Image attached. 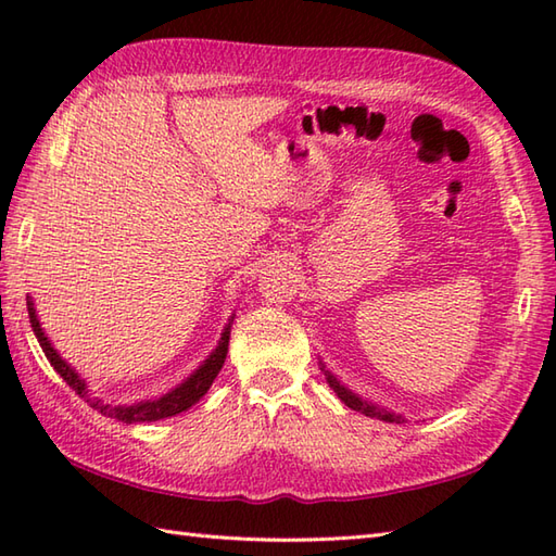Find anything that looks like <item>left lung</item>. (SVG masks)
<instances>
[{"mask_svg":"<svg viewBox=\"0 0 556 556\" xmlns=\"http://www.w3.org/2000/svg\"><path fill=\"white\" fill-rule=\"evenodd\" d=\"M327 380H329V384H332V389L334 392L339 394V399L344 401V404L349 406V408H353V410H361V413H365V416H372V418H380V420H387V422H394V420H401L399 416H392V413H387V410H377L375 406H370V404H363V401L358 399V396H353L349 389H344L341 387L332 375H327Z\"/></svg>","mask_w":556,"mask_h":556,"instance_id":"obj_1","label":"left lung"}]
</instances>
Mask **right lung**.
I'll use <instances>...</instances> for the list:
<instances>
[{"label":"right lung","mask_w":556,"mask_h":556,"mask_svg":"<svg viewBox=\"0 0 556 556\" xmlns=\"http://www.w3.org/2000/svg\"><path fill=\"white\" fill-rule=\"evenodd\" d=\"M28 315H30L33 332H35V337H38L47 361L52 363V368L59 372V377H62V380L71 389H74V392L80 399H86L92 408L100 410L102 416H110V418H116V420H122V422H152V420H162V418L176 416V413H181L186 408H191L193 404H198V401L207 394V389L212 387V382H215V377L222 370L224 358H227V351H229V327H227V329H224V334H222L219 346L212 351V356L203 365H200V368L191 377H188V380L181 387H176L174 392L164 394V396H160L155 401H143V404H136V406H110V404H102L100 399H90L88 396V389H86V382H83L80 377H78V372L71 368V365H66L62 361V356H59V353L52 349L50 341H47V337L42 334L38 317H35L33 303H28Z\"/></svg>","instance_id":"obj_1"}]
</instances>
